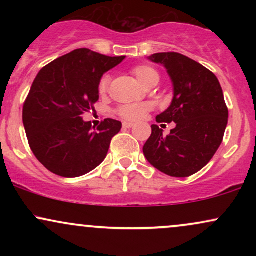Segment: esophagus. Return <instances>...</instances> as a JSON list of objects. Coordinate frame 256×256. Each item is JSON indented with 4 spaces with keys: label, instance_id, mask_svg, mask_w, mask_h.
Masks as SVG:
<instances>
[{
    "label": "esophagus",
    "instance_id": "1",
    "mask_svg": "<svg viewBox=\"0 0 256 256\" xmlns=\"http://www.w3.org/2000/svg\"><path fill=\"white\" fill-rule=\"evenodd\" d=\"M134 122H122V128H134Z\"/></svg>",
    "mask_w": 256,
    "mask_h": 256
}]
</instances>
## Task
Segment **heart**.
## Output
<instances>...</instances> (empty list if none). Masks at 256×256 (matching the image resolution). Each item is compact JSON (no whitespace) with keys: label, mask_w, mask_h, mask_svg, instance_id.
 <instances>
[{"label":"heart","mask_w":256,"mask_h":256,"mask_svg":"<svg viewBox=\"0 0 256 256\" xmlns=\"http://www.w3.org/2000/svg\"><path fill=\"white\" fill-rule=\"evenodd\" d=\"M132 73L138 79L143 86H149L152 83H158V73L154 67L149 66V64H138V66L132 68ZM110 74L102 76L100 78L98 83V92L106 94L108 90V84H110ZM150 110V104H122L118 108V114L122 119L130 120V122H134L142 118L143 116Z\"/></svg>","instance_id":"b5f03b06"}]
</instances>
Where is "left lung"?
<instances>
[{"label":"left lung","mask_w":256,"mask_h":256,"mask_svg":"<svg viewBox=\"0 0 256 256\" xmlns=\"http://www.w3.org/2000/svg\"><path fill=\"white\" fill-rule=\"evenodd\" d=\"M165 66L174 96L158 122H176L164 136L158 125L143 146L144 156L158 171L171 177H190L212 160L224 138L228 110L218 78L192 58L179 52L149 56Z\"/></svg>","instance_id":"1"}]
</instances>
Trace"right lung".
Masks as SVG:
<instances>
[{
	"instance_id": "1",
	"label": "right lung",
	"mask_w": 256,
	"mask_h": 256,
	"mask_svg": "<svg viewBox=\"0 0 256 256\" xmlns=\"http://www.w3.org/2000/svg\"><path fill=\"white\" fill-rule=\"evenodd\" d=\"M124 58L76 49L38 73L24 102L22 122L32 152L46 170L80 177L107 156L122 122L108 118L95 128L82 116L95 110L100 78Z\"/></svg>"
}]
</instances>
